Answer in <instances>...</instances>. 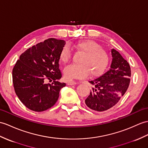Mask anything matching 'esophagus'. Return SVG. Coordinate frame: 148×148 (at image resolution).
<instances>
[{
	"label": "esophagus",
	"mask_w": 148,
	"mask_h": 148,
	"mask_svg": "<svg viewBox=\"0 0 148 148\" xmlns=\"http://www.w3.org/2000/svg\"><path fill=\"white\" fill-rule=\"evenodd\" d=\"M76 84H77V82H75V81H69V82H67L68 85H75Z\"/></svg>",
	"instance_id": "obj_1"
}]
</instances>
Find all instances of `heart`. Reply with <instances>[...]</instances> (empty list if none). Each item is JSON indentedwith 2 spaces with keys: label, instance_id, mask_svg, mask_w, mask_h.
<instances>
[{
  "label": "heart",
  "instance_id": "obj_1",
  "mask_svg": "<svg viewBox=\"0 0 148 148\" xmlns=\"http://www.w3.org/2000/svg\"><path fill=\"white\" fill-rule=\"evenodd\" d=\"M77 51L83 53L79 60V64H71L65 67L64 77L67 80L82 79L90 74L91 77H98L103 74L109 62L106 51L93 40H84L73 44ZM71 57V50L65 45L59 54L60 60L64 64L67 63Z\"/></svg>",
  "mask_w": 148,
  "mask_h": 148
}]
</instances>
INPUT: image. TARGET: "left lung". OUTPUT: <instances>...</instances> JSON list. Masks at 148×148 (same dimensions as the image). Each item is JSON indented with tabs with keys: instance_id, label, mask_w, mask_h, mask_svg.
Returning a JSON list of instances; mask_svg holds the SVG:
<instances>
[{
	"instance_id": "left-lung-1",
	"label": "left lung",
	"mask_w": 148,
	"mask_h": 148,
	"mask_svg": "<svg viewBox=\"0 0 148 148\" xmlns=\"http://www.w3.org/2000/svg\"><path fill=\"white\" fill-rule=\"evenodd\" d=\"M111 52L113 58L110 69L101 76L89 81L93 87L85 103L97 112L107 110L115 105L130 84L131 70L128 62L116 50L112 49Z\"/></svg>"
}]
</instances>
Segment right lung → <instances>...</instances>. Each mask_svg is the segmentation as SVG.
<instances>
[{
    "label": "right lung",
    "instance_id": "right-lung-1",
    "mask_svg": "<svg viewBox=\"0 0 148 148\" xmlns=\"http://www.w3.org/2000/svg\"><path fill=\"white\" fill-rule=\"evenodd\" d=\"M66 45L62 40L49 38L27 49L12 69V82L16 95L23 105L35 112L53 106L66 83L59 69V54ZM48 81L51 82L48 84Z\"/></svg>",
    "mask_w": 148,
    "mask_h": 148
}]
</instances>
